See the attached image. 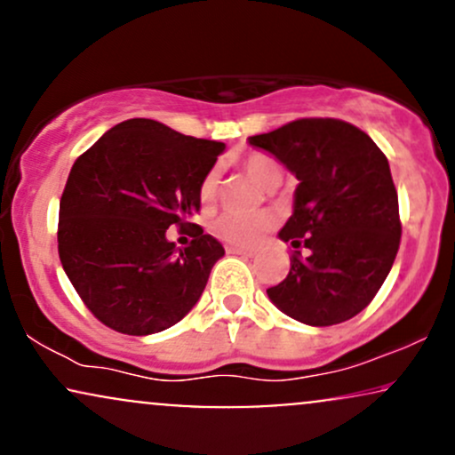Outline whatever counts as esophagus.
Segmentation results:
<instances>
[{"instance_id":"34e87169","label":"esophagus","mask_w":455,"mask_h":455,"mask_svg":"<svg viewBox=\"0 0 455 455\" xmlns=\"http://www.w3.org/2000/svg\"><path fill=\"white\" fill-rule=\"evenodd\" d=\"M228 254H237V257H254V250L237 248V245H227Z\"/></svg>"}]
</instances>
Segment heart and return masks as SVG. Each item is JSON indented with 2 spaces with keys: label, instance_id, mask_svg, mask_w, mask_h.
Returning <instances> with one entry per match:
<instances>
[{
  "label": "heart",
  "instance_id": "b5f03b06",
  "mask_svg": "<svg viewBox=\"0 0 455 455\" xmlns=\"http://www.w3.org/2000/svg\"><path fill=\"white\" fill-rule=\"evenodd\" d=\"M245 173L252 177L259 186L274 190L280 186L282 166L278 160L265 154H252L243 160ZM218 186H220V171L210 169L203 175L201 184H198V201L203 207L213 205L218 196ZM212 235L220 242L228 245H237V248H250L263 237L265 233L274 228V216L269 213H254V216H235V213H224L212 222Z\"/></svg>",
  "mask_w": 455,
  "mask_h": 455
}]
</instances>
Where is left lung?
<instances>
[{
    "mask_svg": "<svg viewBox=\"0 0 455 455\" xmlns=\"http://www.w3.org/2000/svg\"><path fill=\"white\" fill-rule=\"evenodd\" d=\"M248 140L299 180L280 239L307 254L295 250L289 275L267 289L269 299L315 327L359 315L400 248L398 192L385 154L363 130L331 117L295 119Z\"/></svg>",
    "mask_w": 455,
    "mask_h": 455,
    "instance_id": "1",
    "label": "left lung"
}]
</instances>
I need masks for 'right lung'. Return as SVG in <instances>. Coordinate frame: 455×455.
Listing matches in <instances>:
<instances>
[{
  "label": "right lung",
  "mask_w": 455,
  "mask_h": 455,
  "mask_svg": "<svg viewBox=\"0 0 455 455\" xmlns=\"http://www.w3.org/2000/svg\"><path fill=\"white\" fill-rule=\"evenodd\" d=\"M224 143L128 119L72 164L60 201L57 248L66 275L98 321L128 336L173 327L205 291L222 243L192 216L198 184ZM193 237L177 251L165 228Z\"/></svg>",
  "instance_id": "1"
}]
</instances>
